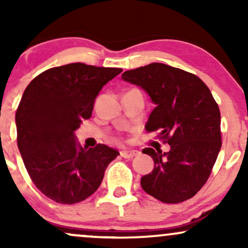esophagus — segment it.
I'll use <instances>...</instances> for the list:
<instances>
[{
	"label": "esophagus",
	"instance_id": "34e87169",
	"mask_svg": "<svg viewBox=\"0 0 248 248\" xmlns=\"http://www.w3.org/2000/svg\"><path fill=\"white\" fill-rule=\"evenodd\" d=\"M139 153L138 150H133V149H124V150H121V156L122 157H124V158H132V157H134V156H136V155H139Z\"/></svg>",
	"mask_w": 248,
	"mask_h": 248
}]
</instances>
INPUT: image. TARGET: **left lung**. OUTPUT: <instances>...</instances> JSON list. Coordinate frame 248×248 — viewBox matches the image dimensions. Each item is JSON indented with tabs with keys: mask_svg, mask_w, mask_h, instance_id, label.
<instances>
[{
	"mask_svg": "<svg viewBox=\"0 0 248 248\" xmlns=\"http://www.w3.org/2000/svg\"><path fill=\"white\" fill-rule=\"evenodd\" d=\"M122 80L141 87L155 108L146 124L158 130L169 152L146 148L154 169L141 177L148 195L168 204L186 201L205 184L221 147L220 112L197 76L162 62L126 71Z\"/></svg>",
	"mask_w": 248,
	"mask_h": 248,
	"instance_id": "obj_1",
	"label": "left lung"
}]
</instances>
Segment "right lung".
Listing matches in <instances>:
<instances>
[{"label":"right lung","instance_id":"obj_1","mask_svg":"<svg viewBox=\"0 0 248 248\" xmlns=\"http://www.w3.org/2000/svg\"><path fill=\"white\" fill-rule=\"evenodd\" d=\"M121 72L73 62L44 71L25 88L15 118L17 144L37 189L57 203L90 197L120 155L105 144L82 147L75 132L91 118L101 88Z\"/></svg>","mask_w":248,"mask_h":248}]
</instances>
